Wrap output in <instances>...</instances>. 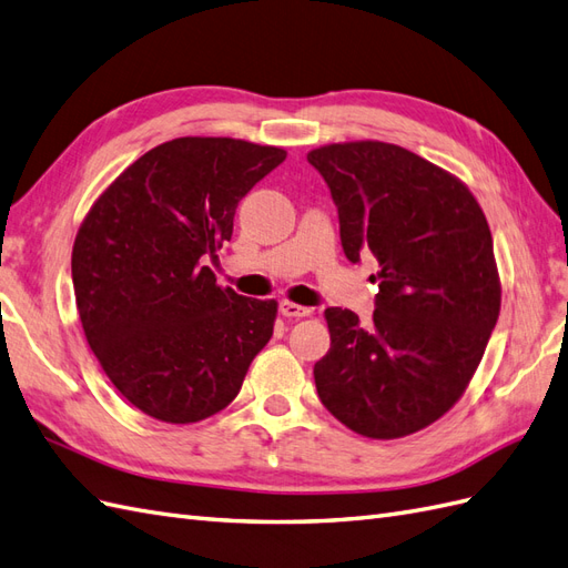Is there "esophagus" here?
Listing matches in <instances>:
<instances>
[{
	"label": "esophagus",
	"mask_w": 568,
	"mask_h": 568,
	"mask_svg": "<svg viewBox=\"0 0 568 568\" xmlns=\"http://www.w3.org/2000/svg\"><path fill=\"white\" fill-rule=\"evenodd\" d=\"M281 314L287 316V318H302V316H310L312 310L310 307H302V304H295V302H281Z\"/></svg>",
	"instance_id": "obj_1"
}]
</instances>
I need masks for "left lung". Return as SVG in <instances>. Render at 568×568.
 Masks as SVG:
<instances>
[{
	"mask_svg": "<svg viewBox=\"0 0 568 568\" xmlns=\"http://www.w3.org/2000/svg\"><path fill=\"white\" fill-rule=\"evenodd\" d=\"M338 206L345 256L369 250L376 310L324 312L331 347L314 365L326 410L369 439H400L468 388L501 307L487 217L456 174L384 141L307 153Z\"/></svg>",
	"mask_w": 568,
	"mask_h": 568,
	"instance_id": "left-lung-1",
	"label": "left lung"
}]
</instances>
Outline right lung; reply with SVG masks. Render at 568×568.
Instances as JSON below:
<instances>
[{"label": "right lung", "instance_id": "1", "mask_svg": "<svg viewBox=\"0 0 568 568\" xmlns=\"http://www.w3.org/2000/svg\"><path fill=\"white\" fill-rule=\"evenodd\" d=\"M285 155L227 136L172 139L83 217L71 278L85 341L114 388L160 423L227 408L273 336L278 302L221 287L203 258L230 242L237 203Z\"/></svg>", "mask_w": 568, "mask_h": 568}]
</instances>
